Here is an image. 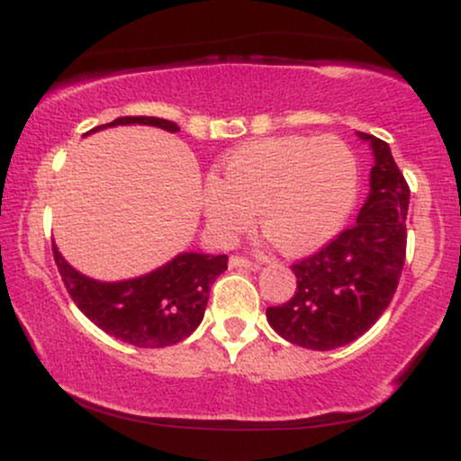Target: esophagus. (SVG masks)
Here are the masks:
<instances>
[{"label": "esophagus", "mask_w": 461, "mask_h": 461, "mask_svg": "<svg viewBox=\"0 0 461 461\" xmlns=\"http://www.w3.org/2000/svg\"><path fill=\"white\" fill-rule=\"evenodd\" d=\"M230 267H236V268H249V271H258V268H260V264H258V262H251V260H247V258H240V256H231V258H230Z\"/></svg>", "instance_id": "34e87169"}]
</instances>
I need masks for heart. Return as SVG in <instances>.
I'll return each mask as SVG.
<instances>
[{"label":"heart","instance_id":"b5f03b06","mask_svg":"<svg viewBox=\"0 0 461 461\" xmlns=\"http://www.w3.org/2000/svg\"><path fill=\"white\" fill-rule=\"evenodd\" d=\"M357 194V158L338 136H273L242 142L201 190L205 223L221 245L253 225L285 256L325 245L345 225Z\"/></svg>","mask_w":461,"mask_h":461}]
</instances>
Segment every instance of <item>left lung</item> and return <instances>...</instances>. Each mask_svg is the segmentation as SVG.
<instances>
[{"mask_svg":"<svg viewBox=\"0 0 461 461\" xmlns=\"http://www.w3.org/2000/svg\"><path fill=\"white\" fill-rule=\"evenodd\" d=\"M357 136L370 145L375 164L356 225L293 264V299L267 310L284 340L312 351H331L366 333L393 301L405 264L410 186L388 142Z\"/></svg>","mask_w":461,"mask_h":461,"instance_id":"8db88e82","label":"left lung"}]
</instances>
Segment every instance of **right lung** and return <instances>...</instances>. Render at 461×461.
<instances>
[{"mask_svg":"<svg viewBox=\"0 0 461 461\" xmlns=\"http://www.w3.org/2000/svg\"><path fill=\"white\" fill-rule=\"evenodd\" d=\"M116 125H153L179 131L173 121L158 116H119L86 134ZM54 260L82 314L116 340L142 348L176 345L197 330L208 305L210 285L227 268V256L186 251L140 277L97 282L76 271L56 245Z\"/></svg>","mask_w":461,"mask_h":461,"instance_id":"obj_1","label":"right lung"}]
</instances>
